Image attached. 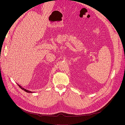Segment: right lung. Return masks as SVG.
Returning <instances> with one entry per match:
<instances>
[{"label":"right lung","mask_w":125,"mask_h":125,"mask_svg":"<svg viewBox=\"0 0 125 125\" xmlns=\"http://www.w3.org/2000/svg\"><path fill=\"white\" fill-rule=\"evenodd\" d=\"M17 84L19 86V87L22 90H24V91H25V92H27V93H34V92H32V91H29V90H26V89H24V88H23L22 87H21L20 85H19L18 83H17Z\"/></svg>","instance_id":"right-lung-1"}]
</instances>
